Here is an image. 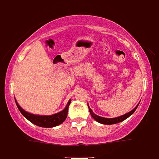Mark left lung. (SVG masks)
<instances>
[{"mask_svg": "<svg viewBox=\"0 0 159 159\" xmlns=\"http://www.w3.org/2000/svg\"><path fill=\"white\" fill-rule=\"evenodd\" d=\"M139 104L137 105V106L135 107L133 109L132 111H130V112H128V113L125 114V115H123V116H119V117H116V118H111V119H109V118H104V117H101V116H97V115H95V113H94L93 111H92V110L90 108L89 105H88V109H89V111H90V114H91V116H92V118H93L94 119H95V121H97L98 123H102V124H105V125H111V124H116V123H120V122L123 121V120H125V119H127V118L130 117V116H131L132 114L134 113V111H135V110L137 109L138 106H139Z\"/></svg>", "mask_w": 159, "mask_h": 159, "instance_id": "left-lung-1", "label": "left lung"}]
</instances>
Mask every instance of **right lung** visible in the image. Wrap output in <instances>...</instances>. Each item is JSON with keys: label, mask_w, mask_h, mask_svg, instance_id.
Wrapping results in <instances>:
<instances>
[{"label": "right lung", "mask_w": 159, "mask_h": 159, "mask_svg": "<svg viewBox=\"0 0 159 159\" xmlns=\"http://www.w3.org/2000/svg\"><path fill=\"white\" fill-rule=\"evenodd\" d=\"M16 104L17 106L18 109L20 111V113L25 116L26 119L32 123L33 124L36 125L38 127H47V128H50V127H57L58 125L61 124L66 119L67 116V111H68V107H69L70 103H71V99L67 102V105H66L65 108L61 111L56 113L52 116H40V115H34V114H31L29 112L26 111L18 104V102L15 99Z\"/></svg>", "instance_id": "1"}]
</instances>
